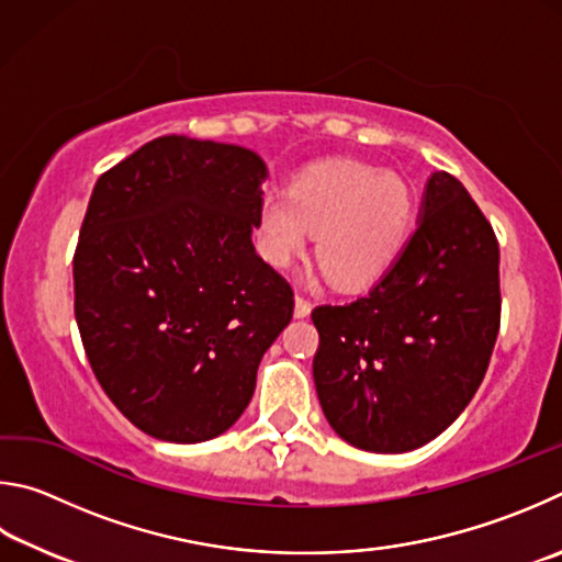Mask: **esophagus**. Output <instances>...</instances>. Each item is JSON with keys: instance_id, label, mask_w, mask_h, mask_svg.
<instances>
[{"instance_id": "esophagus-1", "label": "esophagus", "mask_w": 562, "mask_h": 562, "mask_svg": "<svg viewBox=\"0 0 562 562\" xmlns=\"http://www.w3.org/2000/svg\"><path fill=\"white\" fill-rule=\"evenodd\" d=\"M311 301L306 296H301V293H296V318H306L311 313Z\"/></svg>"}]
</instances>
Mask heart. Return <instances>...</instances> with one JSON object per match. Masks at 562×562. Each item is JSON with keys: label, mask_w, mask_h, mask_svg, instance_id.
<instances>
[{"label": "heart", "mask_w": 562, "mask_h": 562, "mask_svg": "<svg viewBox=\"0 0 562 562\" xmlns=\"http://www.w3.org/2000/svg\"><path fill=\"white\" fill-rule=\"evenodd\" d=\"M415 196L400 175L336 160L311 167L291 200L263 196L259 241L266 259L291 263L316 232V259L340 289H362L385 273L405 246Z\"/></svg>", "instance_id": "obj_1"}]
</instances>
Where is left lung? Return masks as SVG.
Masks as SVG:
<instances>
[{
  "label": "left lung",
  "mask_w": 562,
  "mask_h": 562,
  "mask_svg": "<svg viewBox=\"0 0 562 562\" xmlns=\"http://www.w3.org/2000/svg\"><path fill=\"white\" fill-rule=\"evenodd\" d=\"M323 415L348 445L402 454L476 395L501 326L496 234L457 177L435 172L397 261L366 296L311 313Z\"/></svg>",
  "instance_id": "8db88e82"
}]
</instances>
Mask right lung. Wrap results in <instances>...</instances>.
I'll return each mask as SVG.
<instances>
[{
	"label": "right lung",
	"instance_id": "add662e5",
	"mask_svg": "<svg viewBox=\"0 0 562 562\" xmlns=\"http://www.w3.org/2000/svg\"><path fill=\"white\" fill-rule=\"evenodd\" d=\"M269 170L239 145L162 135L98 177L74 254L88 362L145 435L196 445L251 402L293 289L251 244Z\"/></svg>",
	"mask_w": 562,
	"mask_h": 562
}]
</instances>
